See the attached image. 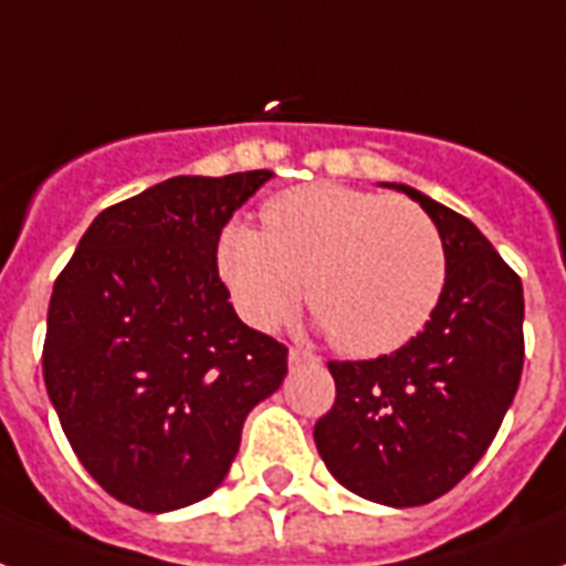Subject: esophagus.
<instances>
[{
  "label": "esophagus",
  "mask_w": 566,
  "mask_h": 566,
  "mask_svg": "<svg viewBox=\"0 0 566 566\" xmlns=\"http://www.w3.org/2000/svg\"><path fill=\"white\" fill-rule=\"evenodd\" d=\"M287 360H291L293 369H296V366H319V357L311 355V352H305V348H291Z\"/></svg>",
  "instance_id": "1"
}]
</instances>
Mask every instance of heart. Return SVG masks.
I'll list each match as a JSON object with an SVG mask.
<instances>
[{
    "mask_svg": "<svg viewBox=\"0 0 566 566\" xmlns=\"http://www.w3.org/2000/svg\"><path fill=\"white\" fill-rule=\"evenodd\" d=\"M264 232L229 223L218 273L250 325L270 331L302 302L334 346L355 357L410 343L439 305L448 259L424 209L346 186L314 182L270 197Z\"/></svg>",
    "mask_w": 566,
    "mask_h": 566,
    "instance_id": "1",
    "label": "heart"
}]
</instances>
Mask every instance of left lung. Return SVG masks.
<instances>
[{
    "mask_svg": "<svg viewBox=\"0 0 566 566\" xmlns=\"http://www.w3.org/2000/svg\"><path fill=\"white\" fill-rule=\"evenodd\" d=\"M444 243L448 279L424 331L392 355L331 360L337 401L314 427L339 485L380 506L448 494L494 442L523 371V287L468 218L403 182Z\"/></svg>",
    "mask_w": 566,
    "mask_h": 566,
    "instance_id": "obj_1",
    "label": "left lung"
}]
</instances>
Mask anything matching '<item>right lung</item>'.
<instances>
[{
    "instance_id": "add662e5",
    "label": "right lung",
    "mask_w": 566,
    "mask_h": 566,
    "mask_svg": "<svg viewBox=\"0 0 566 566\" xmlns=\"http://www.w3.org/2000/svg\"><path fill=\"white\" fill-rule=\"evenodd\" d=\"M270 177H171L109 206L54 282L45 389L81 465L139 512L209 497L287 375L218 275L220 232Z\"/></svg>"
}]
</instances>
